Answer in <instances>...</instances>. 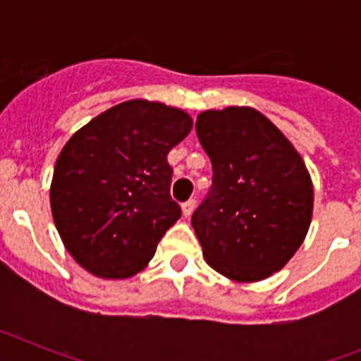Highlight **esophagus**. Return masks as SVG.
I'll list each match as a JSON object with an SVG mask.
<instances>
[{"instance_id": "esophagus-1", "label": "esophagus", "mask_w": 361, "mask_h": 361, "mask_svg": "<svg viewBox=\"0 0 361 361\" xmlns=\"http://www.w3.org/2000/svg\"><path fill=\"white\" fill-rule=\"evenodd\" d=\"M195 199H190V200H186V202L183 204V213H184V216H190L191 213H193V209H195Z\"/></svg>"}]
</instances>
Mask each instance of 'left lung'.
<instances>
[{
  "instance_id": "8db88e82",
  "label": "left lung",
  "mask_w": 361,
  "mask_h": 361,
  "mask_svg": "<svg viewBox=\"0 0 361 361\" xmlns=\"http://www.w3.org/2000/svg\"><path fill=\"white\" fill-rule=\"evenodd\" d=\"M197 137L212 188L191 215L206 262L237 282L282 269L307 235L312 184L283 133L253 108L202 111Z\"/></svg>"
}]
</instances>
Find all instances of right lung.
<instances>
[{"label":"right lung","mask_w":361,"mask_h":361,"mask_svg":"<svg viewBox=\"0 0 361 361\" xmlns=\"http://www.w3.org/2000/svg\"><path fill=\"white\" fill-rule=\"evenodd\" d=\"M186 111L126 101L70 137L54 168L50 204L66 250L103 279L145 269L183 209L171 199L168 153L191 130Z\"/></svg>","instance_id":"1"}]
</instances>
